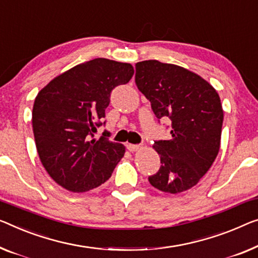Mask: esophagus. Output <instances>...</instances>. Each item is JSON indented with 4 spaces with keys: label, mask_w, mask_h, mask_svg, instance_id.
Instances as JSON below:
<instances>
[{
    "label": "esophagus",
    "mask_w": 258,
    "mask_h": 258,
    "mask_svg": "<svg viewBox=\"0 0 258 258\" xmlns=\"http://www.w3.org/2000/svg\"><path fill=\"white\" fill-rule=\"evenodd\" d=\"M126 147H127V149L130 152H137L139 151V149L142 148V146L140 145H133V144H127L126 145Z\"/></svg>",
    "instance_id": "obj_1"
}]
</instances>
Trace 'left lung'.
<instances>
[{
  "instance_id": "obj_1",
  "label": "left lung",
  "mask_w": 258,
  "mask_h": 258,
  "mask_svg": "<svg viewBox=\"0 0 258 258\" xmlns=\"http://www.w3.org/2000/svg\"><path fill=\"white\" fill-rule=\"evenodd\" d=\"M138 89L155 116L171 120V139L154 144L161 167L148 180L166 194H180L197 184L220 149L224 110L217 90L196 73L157 60L136 64Z\"/></svg>"
}]
</instances>
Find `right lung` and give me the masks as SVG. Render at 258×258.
Instances as JSON below:
<instances>
[{
    "mask_svg": "<svg viewBox=\"0 0 258 258\" xmlns=\"http://www.w3.org/2000/svg\"><path fill=\"white\" fill-rule=\"evenodd\" d=\"M133 74L131 63L97 57L57 75L38 92L32 110L37 152L63 189L78 194L95 189L122 159L124 145L92 137L105 117L111 91Z\"/></svg>",
    "mask_w": 258,
    "mask_h": 258,
    "instance_id": "1",
    "label": "right lung"
}]
</instances>
